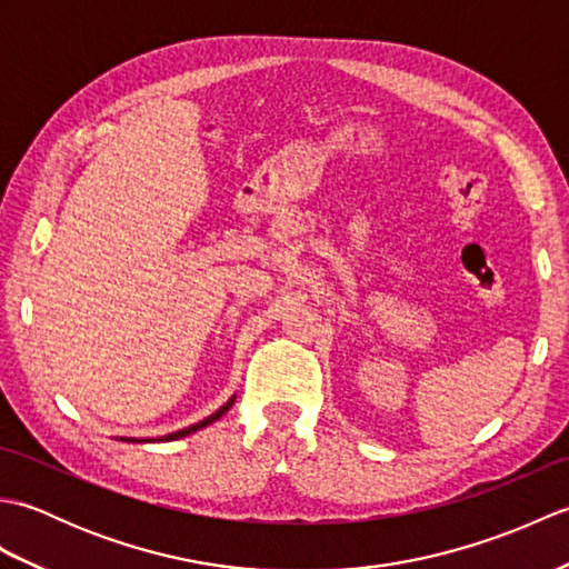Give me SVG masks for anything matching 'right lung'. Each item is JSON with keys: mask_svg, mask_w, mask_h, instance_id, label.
Listing matches in <instances>:
<instances>
[{"mask_svg": "<svg viewBox=\"0 0 569 569\" xmlns=\"http://www.w3.org/2000/svg\"><path fill=\"white\" fill-rule=\"evenodd\" d=\"M234 398L237 396H232L229 398V401L224 403V406H220L214 410L212 416H208L204 420H200V422H196V426H190V428H183V430H176V432H168V435H161V438H143V440H137V438H122V440H127V442H168V440H180V438H186V435H190V432H198V430H202V428H208L210 422H214V420H220L229 408L234 406Z\"/></svg>", "mask_w": 569, "mask_h": 569, "instance_id": "add662e5", "label": "right lung"}]
</instances>
